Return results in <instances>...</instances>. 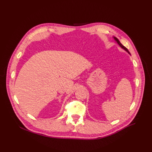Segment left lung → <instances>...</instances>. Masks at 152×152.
Segmentation results:
<instances>
[{
	"label": "left lung",
	"mask_w": 152,
	"mask_h": 152,
	"mask_svg": "<svg viewBox=\"0 0 152 152\" xmlns=\"http://www.w3.org/2000/svg\"><path fill=\"white\" fill-rule=\"evenodd\" d=\"M114 38L115 39V41L117 42V43H118V45L120 46V47H121V48H122L123 49H124L126 51H127V52H128V53L130 54V52H129V50H127V49L126 48H125V47H124V46H123V45L121 44V43L120 42V41L118 40V38H117L116 37H114Z\"/></svg>",
	"instance_id": "1"
}]
</instances>
